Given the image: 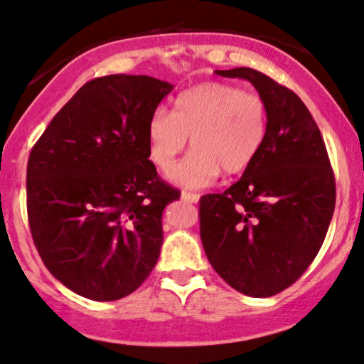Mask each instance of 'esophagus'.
Here are the masks:
<instances>
[{"label":"esophagus","instance_id":"esophagus-1","mask_svg":"<svg viewBox=\"0 0 364 364\" xmlns=\"http://www.w3.org/2000/svg\"><path fill=\"white\" fill-rule=\"evenodd\" d=\"M181 198L183 199V201H187V203H198L199 201V194H196V193H187V191H183V193L181 194Z\"/></svg>","mask_w":364,"mask_h":364}]
</instances>
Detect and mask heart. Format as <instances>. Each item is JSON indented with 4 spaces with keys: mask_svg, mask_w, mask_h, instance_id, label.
<instances>
[{
    "mask_svg": "<svg viewBox=\"0 0 364 364\" xmlns=\"http://www.w3.org/2000/svg\"><path fill=\"white\" fill-rule=\"evenodd\" d=\"M267 104L257 93L228 83L196 85L175 99L171 112L158 109L147 123L149 158L161 171L171 170L191 139L193 152L170 173L186 189H205L225 171L243 173L267 136Z\"/></svg>",
    "mask_w": 364,
    "mask_h": 364,
    "instance_id": "obj_1",
    "label": "heart"
}]
</instances>
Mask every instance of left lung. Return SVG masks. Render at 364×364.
<instances>
[{
    "mask_svg": "<svg viewBox=\"0 0 364 364\" xmlns=\"http://www.w3.org/2000/svg\"><path fill=\"white\" fill-rule=\"evenodd\" d=\"M241 77L267 104V136L243 177L199 201L203 248L217 274L243 295L272 296L318 255L335 210V177L321 132L296 93L250 68Z\"/></svg>",
    "mask_w": 364,
    "mask_h": 364,
    "instance_id": "8db88e82",
    "label": "left lung"
}]
</instances>
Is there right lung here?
Returning a JSON list of instances; mask_svg holds the SVG:
<instances>
[{
  "instance_id": "add662e5",
  "label": "right lung",
  "mask_w": 364,
  "mask_h": 364,
  "mask_svg": "<svg viewBox=\"0 0 364 364\" xmlns=\"http://www.w3.org/2000/svg\"><path fill=\"white\" fill-rule=\"evenodd\" d=\"M173 90L151 76L88 81L27 161V215L43 264L99 302L135 291L159 259L163 210L181 193L149 161L147 123Z\"/></svg>"
}]
</instances>
